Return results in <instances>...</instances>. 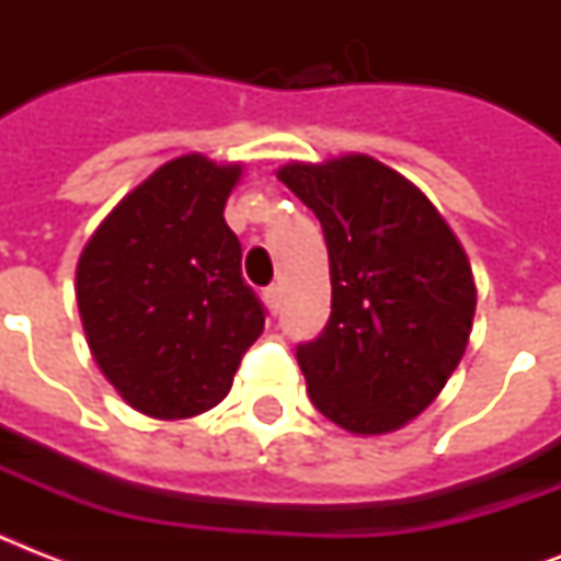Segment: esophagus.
<instances>
[{
  "label": "esophagus",
  "instance_id": "1",
  "mask_svg": "<svg viewBox=\"0 0 561 561\" xmlns=\"http://www.w3.org/2000/svg\"><path fill=\"white\" fill-rule=\"evenodd\" d=\"M264 302L271 308V314H279L282 306V288L279 285H271V288H264Z\"/></svg>",
  "mask_w": 561,
  "mask_h": 561
}]
</instances>
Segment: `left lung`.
Segmentation results:
<instances>
[{
    "label": "left lung",
    "mask_w": 561,
    "mask_h": 561,
    "mask_svg": "<svg viewBox=\"0 0 561 561\" xmlns=\"http://www.w3.org/2000/svg\"><path fill=\"white\" fill-rule=\"evenodd\" d=\"M279 180L323 227L332 317L297 360L314 408L352 434L419 416L460 364L474 279L434 203L373 157L290 162Z\"/></svg>",
    "instance_id": "8db88e82"
}]
</instances>
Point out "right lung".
Wrapping results in <instances>:
<instances>
[{
	"label": "right lung",
	"mask_w": 561,
	"mask_h": 561,
	"mask_svg": "<svg viewBox=\"0 0 561 561\" xmlns=\"http://www.w3.org/2000/svg\"><path fill=\"white\" fill-rule=\"evenodd\" d=\"M241 165L165 162L110 211L78 262V308L101 373L153 419H188L232 387L264 329L224 206Z\"/></svg>",
	"instance_id": "obj_1"
}]
</instances>
